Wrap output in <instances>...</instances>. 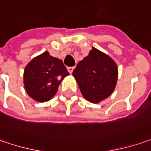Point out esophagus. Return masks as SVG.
<instances>
[{"mask_svg":"<svg viewBox=\"0 0 151 151\" xmlns=\"http://www.w3.org/2000/svg\"><path fill=\"white\" fill-rule=\"evenodd\" d=\"M73 69H74V67H68V71L69 73H72Z\"/></svg>","mask_w":151,"mask_h":151,"instance_id":"1","label":"esophagus"}]
</instances>
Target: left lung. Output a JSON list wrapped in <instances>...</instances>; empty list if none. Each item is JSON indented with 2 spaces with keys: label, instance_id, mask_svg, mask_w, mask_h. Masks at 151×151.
<instances>
[{
  "label": "left lung",
  "instance_id": "8db88e82",
  "mask_svg": "<svg viewBox=\"0 0 151 151\" xmlns=\"http://www.w3.org/2000/svg\"><path fill=\"white\" fill-rule=\"evenodd\" d=\"M83 96L99 103L111 94L117 83L118 68L111 58L93 47L73 72Z\"/></svg>",
  "mask_w": 151,
  "mask_h": 151
}]
</instances>
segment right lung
<instances>
[{"label": "right lung", "mask_w": 151, "mask_h": 151, "mask_svg": "<svg viewBox=\"0 0 151 151\" xmlns=\"http://www.w3.org/2000/svg\"><path fill=\"white\" fill-rule=\"evenodd\" d=\"M68 74L62 60L45 52L32 60L25 68L26 91L37 101H48L56 94L62 80Z\"/></svg>", "instance_id": "add662e5"}]
</instances>
